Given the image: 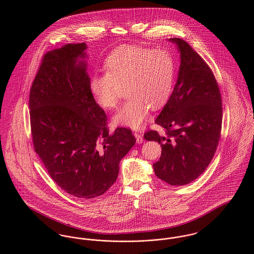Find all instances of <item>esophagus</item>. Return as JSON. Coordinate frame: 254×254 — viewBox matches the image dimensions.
<instances>
[{
  "instance_id": "34e87169",
  "label": "esophagus",
  "mask_w": 254,
  "mask_h": 254,
  "mask_svg": "<svg viewBox=\"0 0 254 254\" xmlns=\"http://www.w3.org/2000/svg\"><path fill=\"white\" fill-rule=\"evenodd\" d=\"M134 136H135V138H136V141H137V143H138V144H141V143H143V135H142L141 133L135 132Z\"/></svg>"
}]
</instances>
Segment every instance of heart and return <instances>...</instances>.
Here are the masks:
<instances>
[{
	"instance_id": "obj_1",
	"label": "heart",
	"mask_w": 254,
	"mask_h": 254,
	"mask_svg": "<svg viewBox=\"0 0 254 254\" xmlns=\"http://www.w3.org/2000/svg\"><path fill=\"white\" fill-rule=\"evenodd\" d=\"M106 73H96L90 91L102 109L111 110L119 104L123 90L129 99L113 117L114 124L139 129L149 109H160L169 100L175 82L176 65L165 49L122 46L105 62Z\"/></svg>"
}]
</instances>
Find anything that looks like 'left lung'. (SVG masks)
Masks as SVG:
<instances>
[{"mask_svg": "<svg viewBox=\"0 0 254 254\" xmlns=\"http://www.w3.org/2000/svg\"><path fill=\"white\" fill-rule=\"evenodd\" d=\"M181 56L172 95L155 119L163 135L149 130L146 141L162 148L153 163L157 178L171 186L195 180L207 168L216 151L222 128V100L214 74L202 58L180 38L169 39Z\"/></svg>", "mask_w": 254, "mask_h": 254, "instance_id": "8db88e82", "label": "left lung"}]
</instances>
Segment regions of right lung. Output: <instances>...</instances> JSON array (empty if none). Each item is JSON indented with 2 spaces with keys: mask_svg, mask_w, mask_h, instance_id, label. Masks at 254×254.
I'll use <instances>...</instances> for the list:
<instances>
[{
  "mask_svg": "<svg viewBox=\"0 0 254 254\" xmlns=\"http://www.w3.org/2000/svg\"><path fill=\"white\" fill-rule=\"evenodd\" d=\"M86 50L85 43L67 44L43 57L29 109L34 149L52 179L71 195L94 198L115 183L136 139L123 127L109 134L90 91Z\"/></svg>",
  "mask_w": 254,
  "mask_h": 254,
  "instance_id": "obj_1",
  "label": "right lung"
}]
</instances>
